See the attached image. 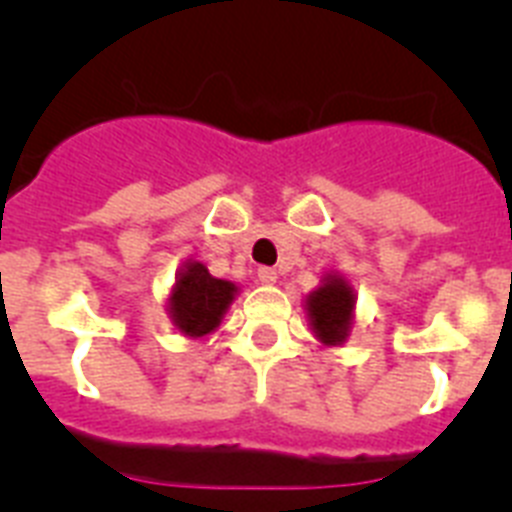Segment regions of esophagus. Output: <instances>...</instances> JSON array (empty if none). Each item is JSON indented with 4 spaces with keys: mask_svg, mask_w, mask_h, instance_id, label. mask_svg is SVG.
<instances>
[{
    "mask_svg": "<svg viewBox=\"0 0 512 512\" xmlns=\"http://www.w3.org/2000/svg\"><path fill=\"white\" fill-rule=\"evenodd\" d=\"M256 274H259V282H264V284H274L279 279V271L271 269V266H259V271H256Z\"/></svg>",
    "mask_w": 512,
    "mask_h": 512,
    "instance_id": "esophagus-1",
    "label": "esophagus"
}]
</instances>
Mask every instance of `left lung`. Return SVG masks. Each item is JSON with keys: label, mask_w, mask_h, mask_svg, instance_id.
<instances>
[{"label": "left lung", "mask_w": 512, "mask_h": 512, "mask_svg": "<svg viewBox=\"0 0 512 512\" xmlns=\"http://www.w3.org/2000/svg\"><path fill=\"white\" fill-rule=\"evenodd\" d=\"M351 310H354V292L338 277H330L318 292L307 297L312 328L320 341L330 343V346H336L346 338L348 325H351Z\"/></svg>", "instance_id": "8db88e82"}]
</instances>
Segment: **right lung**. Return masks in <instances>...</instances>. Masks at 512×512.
I'll return each instance as SVG.
<instances>
[{
    "label": "right lung",
    "instance_id": "1",
    "mask_svg": "<svg viewBox=\"0 0 512 512\" xmlns=\"http://www.w3.org/2000/svg\"><path fill=\"white\" fill-rule=\"evenodd\" d=\"M235 295V284L210 277L202 264H189L182 277L176 279L171 295V315L184 336H207L217 328L225 307Z\"/></svg>",
    "mask_w": 512,
    "mask_h": 512
}]
</instances>
